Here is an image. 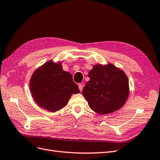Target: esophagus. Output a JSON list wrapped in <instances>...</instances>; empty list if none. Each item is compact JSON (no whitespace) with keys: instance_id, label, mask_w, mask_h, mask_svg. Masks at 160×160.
<instances>
[{"instance_id":"obj_1","label":"esophagus","mask_w":160,"mask_h":160,"mask_svg":"<svg viewBox=\"0 0 160 160\" xmlns=\"http://www.w3.org/2000/svg\"><path fill=\"white\" fill-rule=\"evenodd\" d=\"M78 88H79V90L82 92V89H83V85L80 84L78 85Z\"/></svg>"}]
</instances>
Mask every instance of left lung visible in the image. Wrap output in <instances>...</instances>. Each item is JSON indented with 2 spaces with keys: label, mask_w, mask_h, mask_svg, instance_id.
<instances>
[{
  "label": "left lung",
  "mask_w": 160,
  "mask_h": 160,
  "mask_svg": "<svg viewBox=\"0 0 160 160\" xmlns=\"http://www.w3.org/2000/svg\"><path fill=\"white\" fill-rule=\"evenodd\" d=\"M82 94L90 108L100 115L115 112L124 105L129 94L125 73L111 63L97 64L88 73Z\"/></svg>",
  "instance_id": "left-lung-1"
}]
</instances>
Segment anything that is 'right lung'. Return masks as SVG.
Returning a JSON list of instances; mask_svg holds the SVG:
<instances>
[{
    "label": "right lung",
    "instance_id": "1",
    "mask_svg": "<svg viewBox=\"0 0 160 160\" xmlns=\"http://www.w3.org/2000/svg\"><path fill=\"white\" fill-rule=\"evenodd\" d=\"M32 97L38 104L49 112L65 107L73 94L80 92L70 72L63 70L62 63L49 60L38 68L30 80Z\"/></svg>",
    "mask_w": 160,
    "mask_h": 160
}]
</instances>
